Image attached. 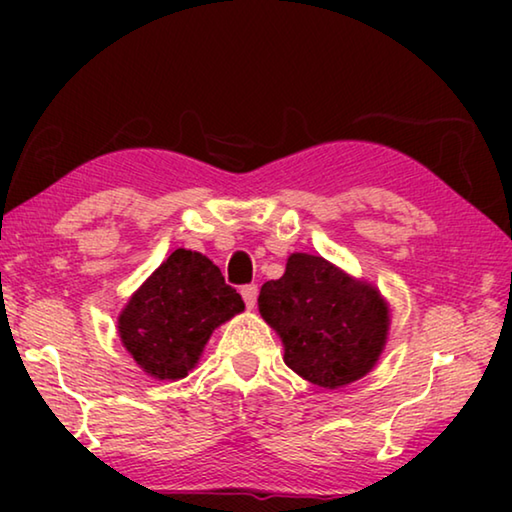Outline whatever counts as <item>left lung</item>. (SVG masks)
<instances>
[{
    "instance_id": "8db88e82",
    "label": "left lung",
    "mask_w": 512,
    "mask_h": 512,
    "mask_svg": "<svg viewBox=\"0 0 512 512\" xmlns=\"http://www.w3.org/2000/svg\"><path fill=\"white\" fill-rule=\"evenodd\" d=\"M244 309L212 259L178 248L128 298L117 334L146 375L176 381L196 368L214 329Z\"/></svg>"
}]
</instances>
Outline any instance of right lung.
<instances>
[{
	"instance_id": "1",
	"label": "right lung",
	"mask_w": 512,
	"mask_h": 512,
	"mask_svg": "<svg viewBox=\"0 0 512 512\" xmlns=\"http://www.w3.org/2000/svg\"><path fill=\"white\" fill-rule=\"evenodd\" d=\"M259 314L284 345V363L302 379L341 388L375 368L391 329L379 291L318 255H291L280 280L266 282Z\"/></svg>"
}]
</instances>
